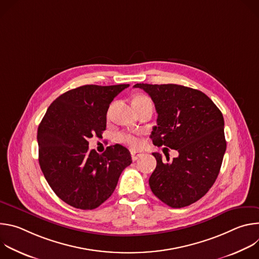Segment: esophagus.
<instances>
[{
	"label": "esophagus",
	"instance_id": "1",
	"mask_svg": "<svg viewBox=\"0 0 259 259\" xmlns=\"http://www.w3.org/2000/svg\"><path fill=\"white\" fill-rule=\"evenodd\" d=\"M131 157H132V160H133V161H136V160H138L139 158L142 157V154H141V153H138V152H135V151H132V152H131Z\"/></svg>",
	"mask_w": 259,
	"mask_h": 259
}]
</instances>
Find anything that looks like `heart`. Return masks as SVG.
<instances>
[{
    "instance_id": "b5f03b06",
    "label": "heart",
    "mask_w": 259,
    "mask_h": 259,
    "mask_svg": "<svg viewBox=\"0 0 259 259\" xmlns=\"http://www.w3.org/2000/svg\"><path fill=\"white\" fill-rule=\"evenodd\" d=\"M151 101L146 96L143 95H139L137 97H135L132 101V104H138V103H144V102H149ZM119 140L125 144H127L128 146L132 147V149H139L141 146V140L138 136L131 134V133H121L118 136Z\"/></svg>"
}]
</instances>
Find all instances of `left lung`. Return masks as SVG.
Masks as SVG:
<instances>
[{
	"instance_id": "obj_1",
	"label": "left lung",
	"mask_w": 259,
	"mask_h": 259,
	"mask_svg": "<svg viewBox=\"0 0 259 259\" xmlns=\"http://www.w3.org/2000/svg\"><path fill=\"white\" fill-rule=\"evenodd\" d=\"M155 103L157 126L151 138L157 146L179 154L168 163L154 153L157 167L149 183L154 195L172 208L189 206L211 189L227 150L225 121L203 92L176 84H136Z\"/></svg>"
}]
</instances>
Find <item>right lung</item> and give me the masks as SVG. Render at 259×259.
Segmentation results:
<instances>
[{
	"label": "right lung",
	"instance_id": "obj_1",
	"mask_svg": "<svg viewBox=\"0 0 259 259\" xmlns=\"http://www.w3.org/2000/svg\"><path fill=\"white\" fill-rule=\"evenodd\" d=\"M129 84L85 85L57 97L38 128L39 163L53 192L83 210L100 206L114 193L122 171L132 163L121 144L103 154L89 150L88 140L106 128L110 102Z\"/></svg>",
	"mask_w": 259,
	"mask_h": 259
}]
</instances>
